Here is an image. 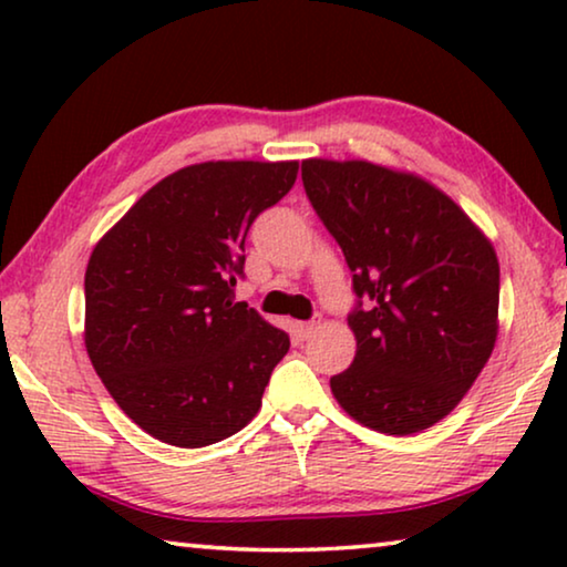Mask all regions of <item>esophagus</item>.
<instances>
[{"label": "esophagus", "mask_w": 567, "mask_h": 567, "mask_svg": "<svg viewBox=\"0 0 567 567\" xmlns=\"http://www.w3.org/2000/svg\"><path fill=\"white\" fill-rule=\"evenodd\" d=\"M317 324H320V317H315V320H309V322H297V332L301 338H307V336H312V330L317 328Z\"/></svg>", "instance_id": "esophagus-1"}]
</instances>
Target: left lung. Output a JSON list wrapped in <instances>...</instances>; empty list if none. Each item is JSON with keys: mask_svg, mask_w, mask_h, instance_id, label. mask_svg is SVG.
Masks as SVG:
<instances>
[{"mask_svg": "<svg viewBox=\"0 0 567 567\" xmlns=\"http://www.w3.org/2000/svg\"><path fill=\"white\" fill-rule=\"evenodd\" d=\"M301 181L353 274L355 355L330 379L332 394L390 436L431 429L460 405L498 338L491 239L417 175L305 159Z\"/></svg>", "mask_w": 567, "mask_h": 567, "instance_id": "1", "label": "left lung"}]
</instances>
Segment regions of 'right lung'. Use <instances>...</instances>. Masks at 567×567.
<instances>
[{
	"mask_svg": "<svg viewBox=\"0 0 567 567\" xmlns=\"http://www.w3.org/2000/svg\"><path fill=\"white\" fill-rule=\"evenodd\" d=\"M299 162H200L144 193L90 255L84 346L150 436L200 449L260 410L289 336L235 301L245 237Z\"/></svg>",
	"mask_w": 567,
	"mask_h": 567,
	"instance_id": "right-lung-1",
	"label": "right lung"
}]
</instances>
